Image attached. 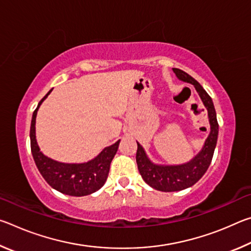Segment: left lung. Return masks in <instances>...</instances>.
Masks as SVG:
<instances>
[{"mask_svg": "<svg viewBox=\"0 0 251 251\" xmlns=\"http://www.w3.org/2000/svg\"><path fill=\"white\" fill-rule=\"evenodd\" d=\"M173 71L180 80L193 84L196 88L203 105L207 108L210 133L198 155L195 156L188 163L173 165V166L151 163L148 159L144 148L137 143L136 163H137L139 174L146 184L160 192H178V190L188 188L196 184L209 167L218 138V122L211 97L203 90L201 85L186 72L179 69H173Z\"/></svg>", "mask_w": 251, "mask_h": 251, "instance_id": "left-lung-1", "label": "left lung"}]
</instances>
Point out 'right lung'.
<instances>
[{
    "label": "right lung",
    "instance_id": "1",
    "mask_svg": "<svg viewBox=\"0 0 251 251\" xmlns=\"http://www.w3.org/2000/svg\"><path fill=\"white\" fill-rule=\"evenodd\" d=\"M50 93V91L41 100L32 116L29 138H31L32 155L36 167L48 184L59 193L77 197L95 193L100 187H103L107 179L110 163L116 154L121 141L104 148L94 159L83 164L59 163L46 157L40 151L36 143L35 120L37 109Z\"/></svg>",
    "mask_w": 251,
    "mask_h": 251
}]
</instances>
